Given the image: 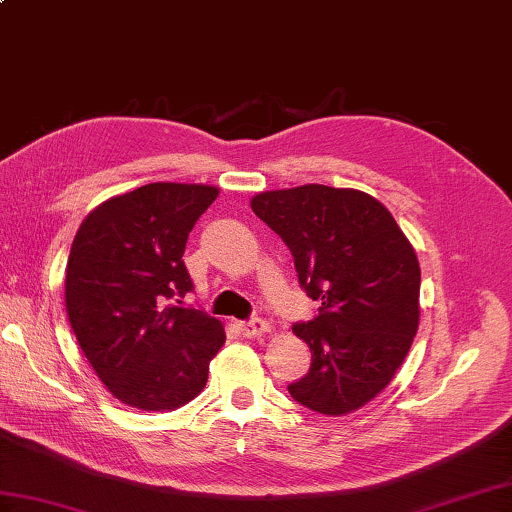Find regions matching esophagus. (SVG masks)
<instances>
[{"label": "esophagus", "instance_id": "1", "mask_svg": "<svg viewBox=\"0 0 512 512\" xmlns=\"http://www.w3.org/2000/svg\"><path fill=\"white\" fill-rule=\"evenodd\" d=\"M237 330L244 336H264L273 328H270V323L264 319H253V321H239Z\"/></svg>", "mask_w": 512, "mask_h": 512}]
</instances>
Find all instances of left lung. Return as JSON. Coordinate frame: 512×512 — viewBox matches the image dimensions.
I'll list each match as a JSON object with an SVG mask.
<instances>
[{"instance_id": "8db88e82", "label": "left lung", "mask_w": 512, "mask_h": 512, "mask_svg": "<svg viewBox=\"0 0 512 512\" xmlns=\"http://www.w3.org/2000/svg\"><path fill=\"white\" fill-rule=\"evenodd\" d=\"M250 209L284 239L319 317L292 325L312 352L288 385L299 405L347 416L405 361L420 321V264L385 204L358 189L301 184L257 193Z\"/></svg>"}]
</instances>
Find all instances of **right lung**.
Returning <instances> with one entry per match:
<instances>
[{
    "label": "right lung",
    "instance_id": "right-lung-1",
    "mask_svg": "<svg viewBox=\"0 0 512 512\" xmlns=\"http://www.w3.org/2000/svg\"><path fill=\"white\" fill-rule=\"evenodd\" d=\"M220 189L151 182L81 222L65 268V310L101 383L129 407L173 411L200 394L224 325L169 306L193 288L182 255Z\"/></svg>",
    "mask_w": 512,
    "mask_h": 512
}]
</instances>
